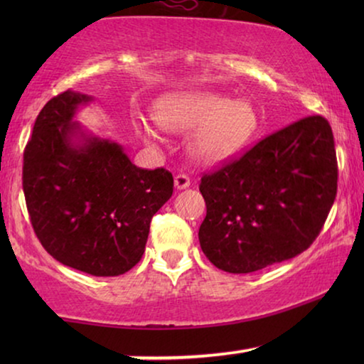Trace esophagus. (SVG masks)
<instances>
[{
  "instance_id": "obj_1",
  "label": "esophagus",
  "mask_w": 364,
  "mask_h": 364,
  "mask_svg": "<svg viewBox=\"0 0 364 364\" xmlns=\"http://www.w3.org/2000/svg\"><path fill=\"white\" fill-rule=\"evenodd\" d=\"M173 186H176L177 191H183V188H187L191 186V178L187 176H183V173H178V176L173 177Z\"/></svg>"
}]
</instances>
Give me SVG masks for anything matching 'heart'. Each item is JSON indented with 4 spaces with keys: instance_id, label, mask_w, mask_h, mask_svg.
Returning a JSON list of instances; mask_svg holds the SVG:
<instances>
[{
    "instance_id": "1",
    "label": "heart",
    "mask_w": 364,
    "mask_h": 364,
    "mask_svg": "<svg viewBox=\"0 0 364 364\" xmlns=\"http://www.w3.org/2000/svg\"><path fill=\"white\" fill-rule=\"evenodd\" d=\"M154 121L168 134H187V154L198 166H217L235 157L255 139L260 117L245 99L208 91L167 94L154 106ZM144 141L154 142L156 132L146 122L134 124Z\"/></svg>"
}]
</instances>
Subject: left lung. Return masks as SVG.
I'll use <instances>...</instances> for the list:
<instances>
[{"instance_id":"8db88e82","label":"left lung","mask_w":364,"mask_h":364,"mask_svg":"<svg viewBox=\"0 0 364 364\" xmlns=\"http://www.w3.org/2000/svg\"><path fill=\"white\" fill-rule=\"evenodd\" d=\"M336 182L335 141L326 119L310 116L290 124L202 177V252L228 273H252L300 255L330 213Z\"/></svg>"}]
</instances>
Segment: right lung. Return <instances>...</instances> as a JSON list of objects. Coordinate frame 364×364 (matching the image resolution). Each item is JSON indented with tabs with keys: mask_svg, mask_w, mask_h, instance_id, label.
<instances>
[{
	"mask_svg": "<svg viewBox=\"0 0 364 364\" xmlns=\"http://www.w3.org/2000/svg\"><path fill=\"white\" fill-rule=\"evenodd\" d=\"M92 101L68 89L41 109L24 149L23 191L49 255L89 275L117 277L142 258L173 178L166 168L136 167L121 144L87 132L76 114Z\"/></svg>",
	"mask_w": 364,
	"mask_h": 364,
	"instance_id": "right-lung-1",
	"label": "right lung"
}]
</instances>
